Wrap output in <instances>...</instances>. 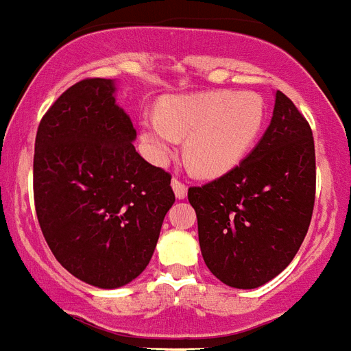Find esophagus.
<instances>
[{
  "label": "esophagus",
  "mask_w": 351,
  "mask_h": 351,
  "mask_svg": "<svg viewBox=\"0 0 351 351\" xmlns=\"http://www.w3.org/2000/svg\"><path fill=\"white\" fill-rule=\"evenodd\" d=\"M171 187H173V191H175L176 198L178 199H184L185 196H187V185H185L184 182L178 180V178H173V180H171Z\"/></svg>",
  "instance_id": "1"
}]
</instances>
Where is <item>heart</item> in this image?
<instances>
[{"instance_id": "b5f03b06", "label": "heart", "mask_w": 351, "mask_h": 351, "mask_svg": "<svg viewBox=\"0 0 351 351\" xmlns=\"http://www.w3.org/2000/svg\"><path fill=\"white\" fill-rule=\"evenodd\" d=\"M266 123V103L257 93L207 90L166 96L157 116L139 121L146 157L166 166L175 155L178 139L184 160L194 175L217 178L248 157Z\"/></svg>"}]
</instances>
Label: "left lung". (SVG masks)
I'll return each mask as SVG.
<instances>
[{"instance_id": "1", "label": "left lung", "mask_w": 351, "mask_h": 351, "mask_svg": "<svg viewBox=\"0 0 351 351\" xmlns=\"http://www.w3.org/2000/svg\"><path fill=\"white\" fill-rule=\"evenodd\" d=\"M203 261L235 289H255L289 266L314 210L316 153L307 119L276 90L262 139L230 173L191 187Z\"/></svg>"}]
</instances>
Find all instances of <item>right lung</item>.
Wrapping results in <instances>:
<instances>
[{"mask_svg": "<svg viewBox=\"0 0 351 351\" xmlns=\"http://www.w3.org/2000/svg\"><path fill=\"white\" fill-rule=\"evenodd\" d=\"M116 84L87 78L62 94L35 137L34 198L44 239L62 266L101 289L148 266L175 203L171 175L135 152Z\"/></svg>", "mask_w": 351, "mask_h": 351, "instance_id": "add662e5", "label": "right lung"}]
</instances>
